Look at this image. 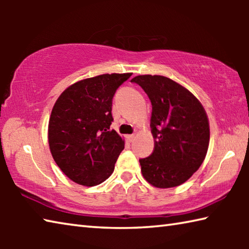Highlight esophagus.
<instances>
[{"label":"esophagus","mask_w":249,"mask_h":249,"mask_svg":"<svg viewBox=\"0 0 249 249\" xmlns=\"http://www.w3.org/2000/svg\"><path fill=\"white\" fill-rule=\"evenodd\" d=\"M126 138H127V141H128V142H132L135 140V134H130V135H127V136H126Z\"/></svg>","instance_id":"1"}]
</instances>
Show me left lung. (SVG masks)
Wrapping results in <instances>:
<instances>
[{
    "instance_id": "1",
    "label": "left lung",
    "mask_w": 249,
    "mask_h": 249,
    "mask_svg": "<svg viewBox=\"0 0 249 249\" xmlns=\"http://www.w3.org/2000/svg\"><path fill=\"white\" fill-rule=\"evenodd\" d=\"M151 102L153 154L140 159L142 174L156 188L185 182L199 169L206 156L210 126L203 107L190 91L163 75L132 79Z\"/></svg>"
}]
</instances>
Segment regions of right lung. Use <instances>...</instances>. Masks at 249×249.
Listing matches in <instances>:
<instances>
[{"label":"right lung","instance_id":"1","mask_svg":"<svg viewBox=\"0 0 249 249\" xmlns=\"http://www.w3.org/2000/svg\"><path fill=\"white\" fill-rule=\"evenodd\" d=\"M132 73L101 74L73 83L54 103L48 125L53 158L75 183L93 187L114 171L124 141L114 129L112 100Z\"/></svg>","mask_w":249,"mask_h":249}]
</instances>
